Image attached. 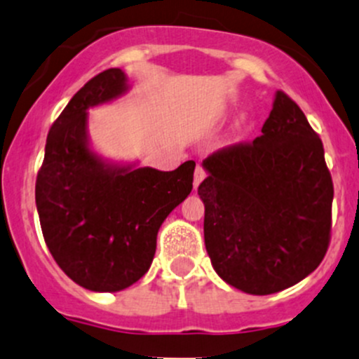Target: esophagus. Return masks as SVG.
Masks as SVG:
<instances>
[{"label": "esophagus", "mask_w": 359, "mask_h": 359, "mask_svg": "<svg viewBox=\"0 0 359 359\" xmlns=\"http://www.w3.org/2000/svg\"><path fill=\"white\" fill-rule=\"evenodd\" d=\"M205 177H206L205 168H203L201 165H198L194 170V189H198V186L203 182V180H205Z\"/></svg>", "instance_id": "34e87169"}]
</instances>
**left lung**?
Returning <instances> with one entry per match:
<instances>
[{"label":"left lung","instance_id":"8db88e82","mask_svg":"<svg viewBox=\"0 0 359 359\" xmlns=\"http://www.w3.org/2000/svg\"><path fill=\"white\" fill-rule=\"evenodd\" d=\"M205 246L215 271L255 296L308 277L330 243L334 186L322 139L282 90L252 142L203 161Z\"/></svg>","mask_w":359,"mask_h":359}]
</instances>
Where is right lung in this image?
I'll return each mask as SVG.
<instances>
[{
	"label": "right lung",
	"mask_w": 359,
	"mask_h": 359,
	"mask_svg": "<svg viewBox=\"0 0 359 359\" xmlns=\"http://www.w3.org/2000/svg\"><path fill=\"white\" fill-rule=\"evenodd\" d=\"M127 90L120 69L101 72L77 90L51 126L36 180L48 249L75 284L94 292L127 289L149 270L158 230L192 191V160L160 172L113 163L90 148L89 108Z\"/></svg>",
	"instance_id": "add662e5"
}]
</instances>
